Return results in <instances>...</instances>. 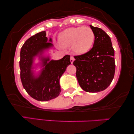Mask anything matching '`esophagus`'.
Returning <instances> with one entry per match:
<instances>
[{"mask_svg": "<svg viewBox=\"0 0 134 134\" xmlns=\"http://www.w3.org/2000/svg\"><path fill=\"white\" fill-rule=\"evenodd\" d=\"M74 60H75V59L73 56H71V58H70V61H71V63H73Z\"/></svg>", "mask_w": 134, "mask_h": 134, "instance_id": "34e87169", "label": "esophagus"}]
</instances>
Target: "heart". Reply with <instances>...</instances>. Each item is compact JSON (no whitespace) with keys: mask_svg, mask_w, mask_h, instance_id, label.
Segmentation results:
<instances>
[{"mask_svg":"<svg viewBox=\"0 0 134 134\" xmlns=\"http://www.w3.org/2000/svg\"><path fill=\"white\" fill-rule=\"evenodd\" d=\"M94 34L91 28L88 27H72L59 34V42L63 47L71 46L77 54H84L89 51L93 44Z\"/></svg>","mask_w":134,"mask_h":134,"instance_id":"b5f03b06","label":"heart"}]
</instances>
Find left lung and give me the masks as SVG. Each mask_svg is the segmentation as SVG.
<instances>
[{"instance_id": "left-lung-1", "label": "left lung", "mask_w": 134, "mask_h": 134, "mask_svg": "<svg viewBox=\"0 0 134 134\" xmlns=\"http://www.w3.org/2000/svg\"><path fill=\"white\" fill-rule=\"evenodd\" d=\"M90 26L95 36L93 47L84 54L74 56L73 64L76 69V78L83 90L97 93L106 89L114 78L115 50L106 32L100 28Z\"/></svg>"}]
</instances>
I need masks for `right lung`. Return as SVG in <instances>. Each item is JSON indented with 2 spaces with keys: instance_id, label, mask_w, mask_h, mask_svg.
Here are the masks:
<instances>
[{
  "instance_id": "right-lung-1",
  "label": "right lung",
  "mask_w": 134,
  "mask_h": 134,
  "mask_svg": "<svg viewBox=\"0 0 134 134\" xmlns=\"http://www.w3.org/2000/svg\"><path fill=\"white\" fill-rule=\"evenodd\" d=\"M51 42L52 38L48 40L44 31L28 38L21 49L19 67L23 87L31 97L41 102L50 100L59 95L61 91L59 80L71 64L68 54L58 60H50L49 57L40 56L44 50L53 46ZM38 55H40L43 68L36 77L32 69L34 57Z\"/></svg>"
}]
</instances>
